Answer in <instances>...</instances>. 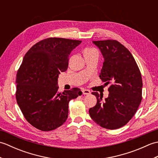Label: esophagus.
Segmentation results:
<instances>
[{
  "mask_svg": "<svg viewBox=\"0 0 158 158\" xmlns=\"http://www.w3.org/2000/svg\"><path fill=\"white\" fill-rule=\"evenodd\" d=\"M82 92H83V94L84 95H88V94H90V91L88 89H82Z\"/></svg>",
  "mask_w": 158,
  "mask_h": 158,
  "instance_id": "obj_1",
  "label": "esophagus"
}]
</instances>
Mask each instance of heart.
Wrapping results in <instances>:
<instances>
[{"mask_svg":"<svg viewBox=\"0 0 158 158\" xmlns=\"http://www.w3.org/2000/svg\"><path fill=\"white\" fill-rule=\"evenodd\" d=\"M93 50H94V49H85V52H88V51H93Z\"/></svg>","mask_w":158,"mask_h":158,"instance_id":"heart-1","label":"heart"}]
</instances>
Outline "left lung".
Wrapping results in <instances>:
<instances>
[{"instance_id":"left-lung-1","label":"left lung","mask_w":158,"mask_h":158,"mask_svg":"<svg viewBox=\"0 0 158 158\" xmlns=\"http://www.w3.org/2000/svg\"><path fill=\"white\" fill-rule=\"evenodd\" d=\"M104 58L100 78L108 89L106 98L92 92L96 105L89 110V115L102 127L115 130L129 122L138 109L142 100L141 74L129 50L115 40L92 41Z\"/></svg>"}]
</instances>
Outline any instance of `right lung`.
Listing matches in <instances>:
<instances>
[{
  "mask_svg": "<svg viewBox=\"0 0 158 158\" xmlns=\"http://www.w3.org/2000/svg\"><path fill=\"white\" fill-rule=\"evenodd\" d=\"M81 41L49 38L36 43L23 57L17 73L16 100L26 119L42 131L66 122L69 102L82 94L74 88L58 92V77L68 69L70 53Z\"/></svg>",
  "mask_w": 158,
  "mask_h": 158,
  "instance_id": "obj_1",
  "label": "right lung"
}]
</instances>
